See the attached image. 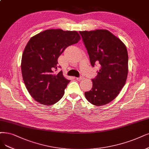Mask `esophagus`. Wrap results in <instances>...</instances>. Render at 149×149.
Segmentation results:
<instances>
[{"mask_svg": "<svg viewBox=\"0 0 149 149\" xmlns=\"http://www.w3.org/2000/svg\"><path fill=\"white\" fill-rule=\"evenodd\" d=\"M83 79H84L83 77H77V78H76V79L77 80H79V81H80V80H81Z\"/></svg>", "mask_w": 149, "mask_h": 149, "instance_id": "1", "label": "esophagus"}]
</instances>
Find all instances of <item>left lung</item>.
Listing matches in <instances>:
<instances>
[{
    "label": "left lung",
    "instance_id": "left-lung-1",
    "mask_svg": "<svg viewBox=\"0 0 149 149\" xmlns=\"http://www.w3.org/2000/svg\"><path fill=\"white\" fill-rule=\"evenodd\" d=\"M93 67L101 68L92 79L91 90L86 91V100L95 106L111 102L123 88L128 72V55L125 44L111 32L104 29L80 31Z\"/></svg>",
    "mask_w": 149,
    "mask_h": 149
}]
</instances>
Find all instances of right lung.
I'll return each instance as SVG.
<instances>
[{"label":"right lung","mask_w":149,"mask_h":149,"mask_svg":"<svg viewBox=\"0 0 149 149\" xmlns=\"http://www.w3.org/2000/svg\"><path fill=\"white\" fill-rule=\"evenodd\" d=\"M80 39L77 31L48 29L31 38L21 59V72L26 88L34 100L43 105L58 102L70 80L61 70L54 74L58 59L65 49Z\"/></svg>","instance_id":"1"}]
</instances>
